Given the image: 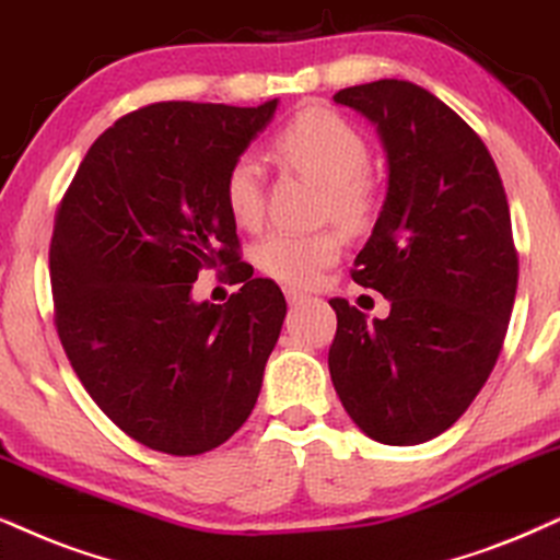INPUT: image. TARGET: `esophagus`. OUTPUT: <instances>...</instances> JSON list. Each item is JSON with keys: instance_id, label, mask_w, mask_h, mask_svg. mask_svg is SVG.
<instances>
[{"instance_id": "34e87169", "label": "esophagus", "mask_w": 560, "mask_h": 560, "mask_svg": "<svg viewBox=\"0 0 560 560\" xmlns=\"http://www.w3.org/2000/svg\"><path fill=\"white\" fill-rule=\"evenodd\" d=\"M287 302L292 304V307H296V304H304V302H310V294H304V292H296V289H287Z\"/></svg>"}]
</instances>
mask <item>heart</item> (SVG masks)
Here are the masks:
<instances>
[{
  "label": "heart",
  "mask_w": 560,
  "mask_h": 560,
  "mask_svg": "<svg viewBox=\"0 0 560 560\" xmlns=\"http://www.w3.org/2000/svg\"><path fill=\"white\" fill-rule=\"evenodd\" d=\"M279 158L323 186V214L343 228L362 230L372 219L377 188L366 165L370 147L362 133L332 110L313 108L292 118L276 137ZM224 203L240 228L253 230L264 219V175L253 154H240L224 178ZM338 230H273L256 245V266L287 287H313L341 256Z\"/></svg>",
  "instance_id": "heart-1"
}]
</instances>
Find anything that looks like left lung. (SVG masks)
<instances>
[{"label":"left lung","instance_id":"left-lung-1","mask_svg":"<svg viewBox=\"0 0 560 560\" xmlns=\"http://www.w3.org/2000/svg\"><path fill=\"white\" fill-rule=\"evenodd\" d=\"M377 126L387 196L351 279L390 300L385 320L330 300V380L353 423L382 444L447 431L497 364L520 260L497 162L450 105L406 80L332 95Z\"/></svg>","mask_w":560,"mask_h":560}]
</instances>
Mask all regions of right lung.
<instances>
[{"mask_svg":"<svg viewBox=\"0 0 560 560\" xmlns=\"http://www.w3.org/2000/svg\"><path fill=\"white\" fill-rule=\"evenodd\" d=\"M258 108L170 101L105 129L56 211V332L90 398L165 455L224 444L256 408L287 302L250 279L224 203L232 162L271 124ZM230 265L241 292L194 303L201 267Z\"/></svg>","mask_w":560,"mask_h":560,"instance_id":"obj_1","label":"right lung"}]
</instances>
